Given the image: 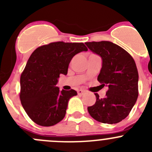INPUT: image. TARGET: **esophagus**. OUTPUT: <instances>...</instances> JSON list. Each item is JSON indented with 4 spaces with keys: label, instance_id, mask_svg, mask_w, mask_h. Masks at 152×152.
I'll use <instances>...</instances> for the list:
<instances>
[{
    "label": "esophagus",
    "instance_id": "esophagus-1",
    "mask_svg": "<svg viewBox=\"0 0 152 152\" xmlns=\"http://www.w3.org/2000/svg\"><path fill=\"white\" fill-rule=\"evenodd\" d=\"M84 92H85V90H82V89H79V90H77V93H78V94H79V95L82 94Z\"/></svg>",
    "mask_w": 152,
    "mask_h": 152
}]
</instances>
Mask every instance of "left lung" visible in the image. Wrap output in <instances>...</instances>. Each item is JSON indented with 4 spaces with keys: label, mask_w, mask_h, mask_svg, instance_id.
Instances as JSON below:
<instances>
[{
    "label": "left lung",
    "mask_w": 152,
    "mask_h": 152,
    "mask_svg": "<svg viewBox=\"0 0 152 152\" xmlns=\"http://www.w3.org/2000/svg\"><path fill=\"white\" fill-rule=\"evenodd\" d=\"M93 53L102 59L98 81L108 87L106 96L95 93V104L87 107L95 120L113 124L128 116L138 96V72L131 55L119 45L110 42H85Z\"/></svg>",
    "instance_id": "left-lung-1"
}]
</instances>
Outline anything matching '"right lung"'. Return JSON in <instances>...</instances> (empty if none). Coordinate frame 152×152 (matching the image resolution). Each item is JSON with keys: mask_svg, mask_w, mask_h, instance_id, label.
I'll list each match as a JSON object with an SVG mask.
<instances>
[{"mask_svg": "<svg viewBox=\"0 0 152 152\" xmlns=\"http://www.w3.org/2000/svg\"><path fill=\"white\" fill-rule=\"evenodd\" d=\"M82 42H51L36 49L29 57L20 76L21 104L31 119L38 125L50 126L65 118L74 90H59V75H67L72 58L87 51Z\"/></svg>", "mask_w": 152, "mask_h": 152, "instance_id": "right-lung-1", "label": "right lung"}]
</instances>
